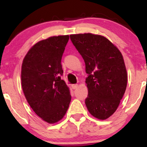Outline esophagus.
Listing matches in <instances>:
<instances>
[{"label":"esophagus","mask_w":147,"mask_h":147,"mask_svg":"<svg viewBox=\"0 0 147 147\" xmlns=\"http://www.w3.org/2000/svg\"><path fill=\"white\" fill-rule=\"evenodd\" d=\"M71 86H72V88L73 89V90H75V89L77 88V86H78V85H77V84H72Z\"/></svg>","instance_id":"34e87169"}]
</instances>
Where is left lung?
<instances>
[{"label": "left lung", "mask_w": 147, "mask_h": 147, "mask_svg": "<svg viewBox=\"0 0 147 147\" xmlns=\"http://www.w3.org/2000/svg\"><path fill=\"white\" fill-rule=\"evenodd\" d=\"M71 41L83 57L89 113L106 119L117 110L127 85V72L120 51L106 37L91 33L71 34Z\"/></svg>", "instance_id": "1"}]
</instances>
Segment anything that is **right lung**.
Wrapping results in <instances>:
<instances>
[{
	"instance_id": "obj_1",
	"label": "right lung",
	"mask_w": 147,
	"mask_h": 147,
	"mask_svg": "<svg viewBox=\"0 0 147 147\" xmlns=\"http://www.w3.org/2000/svg\"><path fill=\"white\" fill-rule=\"evenodd\" d=\"M68 35L51 36L30 49L23 61L21 84L25 98L38 117L49 124L61 120L71 100L69 88L61 79L62 55Z\"/></svg>"
}]
</instances>
